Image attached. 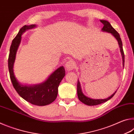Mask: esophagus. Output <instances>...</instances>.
Here are the masks:
<instances>
[{"label": "esophagus", "instance_id": "obj_1", "mask_svg": "<svg viewBox=\"0 0 134 134\" xmlns=\"http://www.w3.org/2000/svg\"><path fill=\"white\" fill-rule=\"evenodd\" d=\"M75 65L76 63L73 60H69V62H67L66 63V64L65 65V67L68 71H70V70H72L74 67H75Z\"/></svg>", "mask_w": 134, "mask_h": 134}]
</instances>
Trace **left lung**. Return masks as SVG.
<instances>
[{
	"label": "left lung",
	"mask_w": 134,
	"mask_h": 134,
	"mask_svg": "<svg viewBox=\"0 0 134 134\" xmlns=\"http://www.w3.org/2000/svg\"><path fill=\"white\" fill-rule=\"evenodd\" d=\"M100 21L103 24V27L102 28V31L103 32H105L111 34L113 37L116 38L118 42V45L120 48V52H121V55L122 58V64H123V67H124L125 55H124V53L123 50V47H122V41L121 39V37H120L119 34H118V32L113 28L112 25H110V24L108 21H106V20H100ZM77 91L78 98L81 102L88 106H94V105H99V104L103 103L104 102H105L109 100L113 96H114V94L116 93L117 90L116 91H115L114 93H113L110 96L107 97L106 99H91L89 97L85 96V94L83 93L82 92V89H81L80 81L78 80L77 90Z\"/></svg>",
	"instance_id": "8db88e82"
}]
</instances>
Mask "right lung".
I'll return each mask as SVG.
<instances>
[{"label":"right lung","mask_w":134,"mask_h":134,"mask_svg":"<svg viewBox=\"0 0 134 134\" xmlns=\"http://www.w3.org/2000/svg\"><path fill=\"white\" fill-rule=\"evenodd\" d=\"M37 26L35 24H34L25 25L20 29L11 44L8 58V67L10 80L18 94L32 105L45 106L53 102L57 98L59 85L65 74L64 67H58L43 82L32 85H24L20 83L16 78L13 71L16 55L21 44L22 35L26 31Z\"/></svg>","instance_id":"right-lung-1"}]
</instances>
